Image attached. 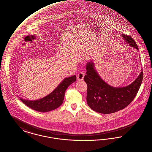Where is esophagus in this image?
I'll use <instances>...</instances> for the list:
<instances>
[{"label":"esophagus","mask_w":152,"mask_h":152,"mask_svg":"<svg viewBox=\"0 0 152 152\" xmlns=\"http://www.w3.org/2000/svg\"><path fill=\"white\" fill-rule=\"evenodd\" d=\"M85 75V73L83 72H80L78 74H77V80H82L83 79H84V76Z\"/></svg>","instance_id":"obj_1"}]
</instances>
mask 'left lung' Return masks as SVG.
I'll list each match as a JSON object with an SVG mask.
<instances>
[{"label":"left lung","instance_id":"1","mask_svg":"<svg viewBox=\"0 0 152 152\" xmlns=\"http://www.w3.org/2000/svg\"><path fill=\"white\" fill-rule=\"evenodd\" d=\"M123 38L130 46L138 49L131 36L123 34ZM86 69L84 80L87 85V104L92 110L102 114L114 113L127 107L135 98L142 81V71L130 85L121 88L113 87L100 78L93 63H88Z\"/></svg>","mask_w":152,"mask_h":152}]
</instances>
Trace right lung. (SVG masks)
Wrapping results in <instances>:
<instances>
[{
	"instance_id": "right-lung-1",
	"label": "right lung",
	"mask_w": 152,
	"mask_h": 152,
	"mask_svg": "<svg viewBox=\"0 0 152 152\" xmlns=\"http://www.w3.org/2000/svg\"><path fill=\"white\" fill-rule=\"evenodd\" d=\"M76 80V77L75 75L64 79L53 92L41 99L28 100L20 98V100L25 105L37 111L42 113L50 111L57 108L62 104L66 89Z\"/></svg>"
}]
</instances>
